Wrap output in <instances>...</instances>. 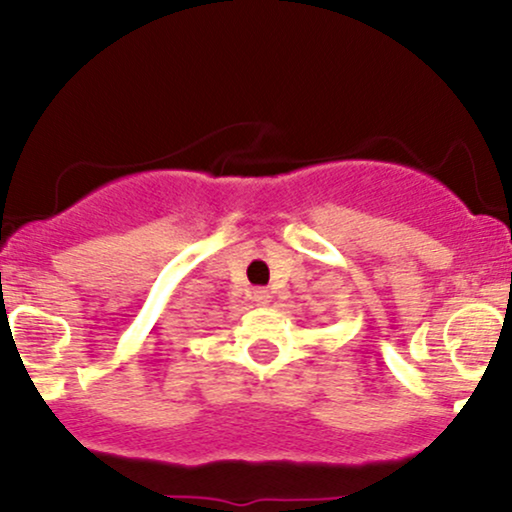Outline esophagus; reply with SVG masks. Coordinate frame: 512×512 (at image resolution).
Instances as JSON below:
<instances>
[{
  "mask_svg": "<svg viewBox=\"0 0 512 512\" xmlns=\"http://www.w3.org/2000/svg\"><path fill=\"white\" fill-rule=\"evenodd\" d=\"M252 301L257 305H267L269 303V291L267 289H255L252 291Z\"/></svg>",
  "mask_w": 512,
  "mask_h": 512,
  "instance_id": "obj_1",
  "label": "esophagus"
}]
</instances>
